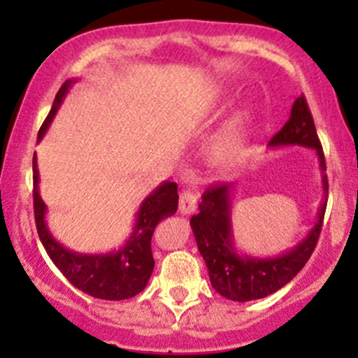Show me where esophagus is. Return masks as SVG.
<instances>
[{
    "mask_svg": "<svg viewBox=\"0 0 358 358\" xmlns=\"http://www.w3.org/2000/svg\"><path fill=\"white\" fill-rule=\"evenodd\" d=\"M197 208V194L192 189H183L180 194V213L190 215Z\"/></svg>",
    "mask_w": 358,
    "mask_h": 358,
    "instance_id": "34e87169",
    "label": "esophagus"
}]
</instances>
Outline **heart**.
Instances as JSON below:
<instances>
[{
	"label": "heart",
	"mask_w": 358,
	"mask_h": 358,
	"mask_svg": "<svg viewBox=\"0 0 358 358\" xmlns=\"http://www.w3.org/2000/svg\"><path fill=\"white\" fill-rule=\"evenodd\" d=\"M248 138V117L244 114L236 115L230 119L229 124L218 133L213 143V152L215 157L223 164L236 162L237 159L243 156L246 149Z\"/></svg>",
	"instance_id": "heart-1"
}]
</instances>
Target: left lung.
<instances>
[{"instance_id":"1","label":"left lung","mask_w":358,"mask_h":358,"mask_svg":"<svg viewBox=\"0 0 358 358\" xmlns=\"http://www.w3.org/2000/svg\"><path fill=\"white\" fill-rule=\"evenodd\" d=\"M294 145L315 150L324 190V199L317 211L315 223L305 239L299 241L296 246L277 256H249L237 251L230 209V197L232 190L236 189L234 183L216 185L206 190L202 194L199 213L190 218V227L201 256L208 266L213 289L220 292L223 298L244 303L273 294L298 275L317 246L322 230L329 183L322 145L317 136L312 112L303 95L294 100L287 122L268 142V147L272 149Z\"/></svg>"}]
</instances>
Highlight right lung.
Here are the masks:
<instances>
[{
	"label": "right lung",
	"instance_id": "1",
	"mask_svg": "<svg viewBox=\"0 0 358 358\" xmlns=\"http://www.w3.org/2000/svg\"><path fill=\"white\" fill-rule=\"evenodd\" d=\"M76 81L78 79H67L59 90L52 110L39 129L38 142L48 131L53 117ZM32 180H34V194H32L34 218L39 239L57 268L64 273L72 286L93 298L110 299V301L133 298L145 289L154 270L152 249H150L154 229L161 220L175 215L178 209V192H176L178 187L175 182H162L143 199L136 211L131 234L121 248L102 255H86L66 248L50 232L46 225V204L39 196V171L36 154L32 157Z\"/></svg>",
	"mask_w": 358,
	"mask_h": 358
}]
</instances>
